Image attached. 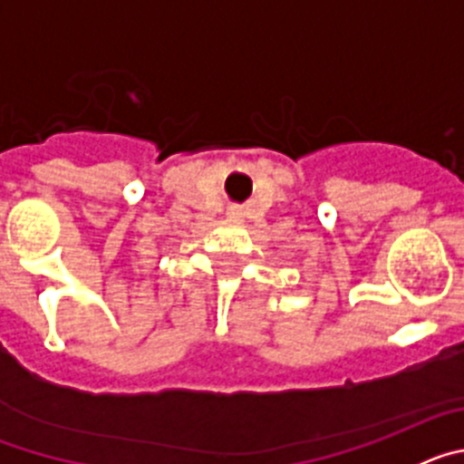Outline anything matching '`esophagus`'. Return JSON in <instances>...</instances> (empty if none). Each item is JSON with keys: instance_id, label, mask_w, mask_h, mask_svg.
Here are the masks:
<instances>
[{"instance_id": "34e87169", "label": "esophagus", "mask_w": 464, "mask_h": 464, "mask_svg": "<svg viewBox=\"0 0 464 464\" xmlns=\"http://www.w3.org/2000/svg\"><path fill=\"white\" fill-rule=\"evenodd\" d=\"M229 216H239V208H237V207L229 208Z\"/></svg>"}]
</instances>
